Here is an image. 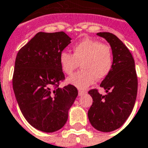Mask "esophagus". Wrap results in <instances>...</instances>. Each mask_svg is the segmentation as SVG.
I'll return each mask as SVG.
<instances>
[{"label":"esophagus","mask_w":148,"mask_h":148,"mask_svg":"<svg viewBox=\"0 0 148 148\" xmlns=\"http://www.w3.org/2000/svg\"><path fill=\"white\" fill-rule=\"evenodd\" d=\"M87 92L86 91H84V90H79V96H82V95H86Z\"/></svg>","instance_id":"esophagus-1"}]
</instances>
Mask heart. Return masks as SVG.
<instances>
[{"mask_svg":"<svg viewBox=\"0 0 148 148\" xmlns=\"http://www.w3.org/2000/svg\"><path fill=\"white\" fill-rule=\"evenodd\" d=\"M73 54L61 52L59 64L64 74L71 75L80 64L81 71L68 78V84L80 90L93 84L95 79H102L108 75L113 65L110 47L91 38H84L73 47Z\"/></svg>","mask_w":148,"mask_h":148,"instance_id":"heart-1","label":"heart"}]
</instances>
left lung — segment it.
I'll return each mask as SVG.
<instances>
[{"instance_id": "8db88e82", "label": "left lung", "mask_w": 148, "mask_h": 148, "mask_svg": "<svg viewBox=\"0 0 148 148\" xmlns=\"http://www.w3.org/2000/svg\"><path fill=\"white\" fill-rule=\"evenodd\" d=\"M97 35L110 44L113 65L100 84L107 94L102 95L97 90L88 92L93 103L87 116L95 129L109 132L119 129L131 114L137 95V76L134 59L125 45L109 32H99Z\"/></svg>"}]
</instances>
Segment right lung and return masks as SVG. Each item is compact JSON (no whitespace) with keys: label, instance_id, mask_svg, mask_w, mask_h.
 Returning <instances> with one entry per match:
<instances>
[{"label":"right lung","instance_id":"obj_1","mask_svg":"<svg viewBox=\"0 0 148 148\" xmlns=\"http://www.w3.org/2000/svg\"><path fill=\"white\" fill-rule=\"evenodd\" d=\"M72 38L64 32H38L17 53L12 85L17 103L27 122L39 131L61 129L78 95L71 84L58 87L64 79L59 56ZM53 86L56 88L52 89Z\"/></svg>","mask_w":148,"mask_h":148}]
</instances>
